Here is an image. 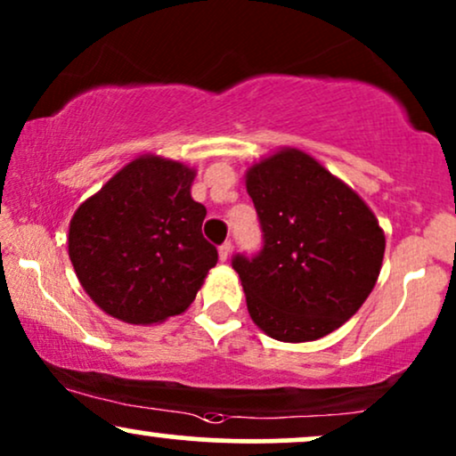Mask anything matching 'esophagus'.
Instances as JSON below:
<instances>
[{
	"label": "esophagus",
	"mask_w": 456,
	"mask_h": 456,
	"mask_svg": "<svg viewBox=\"0 0 456 456\" xmlns=\"http://www.w3.org/2000/svg\"><path fill=\"white\" fill-rule=\"evenodd\" d=\"M232 250H233V244L229 242H223L221 246H218V257H221V261H227L229 257H232Z\"/></svg>",
	"instance_id": "esophagus-1"
}]
</instances>
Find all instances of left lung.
<instances>
[{
  "label": "left lung",
  "mask_w": 456,
  "mask_h": 456,
  "mask_svg": "<svg viewBox=\"0 0 456 456\" xmlns=\"http://www.w3.org/2000/svg\"><path fill=\"white\" fill-rule=\"evenodd\" d=\"M264 246L235 255L250 319L282 343L317 341L355 315L378 282L386 238L345 182L296 148L246 171Z\"/></svg>",
  "instance_id": "1"
}]
</instances>
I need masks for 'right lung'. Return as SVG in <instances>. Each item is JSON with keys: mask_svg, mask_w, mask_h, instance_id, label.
Segmentation results:
<instances>
[{"mask_svg": "<svg viewBox=\"0 0 456 456\" xmlns=\"http://www.w3.org/2000/svg\"><path fill=\"white\" fill-rule=\"evenodd\" d=\"M195 169L145 154L78 206L68 255L86 294L134 326L184 313L218 261L203 238L206 208L191 197Z\"/></svg>", "mask_w": 456, "mask_h": 456, "instance_id": "obj_1", "label": "right lung"}]
</instances>
